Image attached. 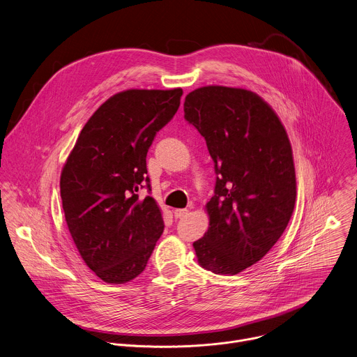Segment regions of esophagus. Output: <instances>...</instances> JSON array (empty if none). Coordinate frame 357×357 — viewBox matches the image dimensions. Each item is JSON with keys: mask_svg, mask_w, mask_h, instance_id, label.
Instances as JSON below:
<instances>
[{"mask_svg": "<svg viewBox=\"0 0 357 357\" xmlns=\"http://www.w3.org/2000/svg\"><path fill=\"white\" fill-rule=\"evenodd\" d=\"M188 213H189V210H188V208H175V210H174V215H175V218H182V217L188 215Z\"/></svg>", "mask_w": 357, "mask_h": 357, "instance_id": "obj_1", "label": "esophagus"}]
</instances>
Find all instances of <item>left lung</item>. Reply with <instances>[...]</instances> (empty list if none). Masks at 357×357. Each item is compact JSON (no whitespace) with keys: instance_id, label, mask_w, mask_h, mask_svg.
Segmentation results:
<instances>
[{"instance_id":"8db88e82","label":"left lung","mask_w":357,"mask_h":357,"mask_svg":"<svg viewBox=\"0 0 357 357\" xmlns=\"http://www.w3.org/2000/svg\"><path fill=\"white\" fill-rule=\"evenodd\" d=\"M183 110L218 175L206 204L208 229L193 243L196 258L215 275H236L272 250L291 218V144L272 106L245 88L200 86L186 95Z\"/></svg>"}]
</instances>
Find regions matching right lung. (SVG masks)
<instances>
[{"label": "right lung", "mask_w": 357, "mask_h": 357, "mask_svg": "<svg viewBox=\"0 0 357 357\" xmlns=\"http://www.w3.org/2000/svg\"><path fill=\"white\" fill-rule=\"evenodd\" d=\"M182 89H126L88 119L61 169L71 238L103 282L125 284L144 269L164 231L162 211L136 192L149 182L146 157L181 103Z\"/></svg>", "instance_id": "1"}]
</instances>
